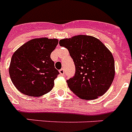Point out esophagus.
Returning a JSON list of instances; mask_svg holds the SVG:
<instances>
[{
  "instance_id": "esophagus-1",
  "label": "esophagus",
  "mask_w": 132,
  "mask_h": 132,
  "mask_svg": "<svg viewBox=\"0 0 132 132\" xmlns=\"http://www.w3.org/2000/svg\"><path fill=\"white\" fill-rule=\"evenodd\" d=\"M59 72H60V73L61 75L62 76L64 75V68H61V69L59 70Z\"/></svg>"
}]
</instances>
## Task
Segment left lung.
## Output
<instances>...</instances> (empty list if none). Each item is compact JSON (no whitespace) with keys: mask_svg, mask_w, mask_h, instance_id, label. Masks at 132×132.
Wrapping results in <instances>:
<instances>
[{"mask_svg":"<svg viewBox=\"0 0 132 132\" xmlns=\"http://www.w3.org/2000/svg\"><path fill=\"white\" fill-rule=\"evenodd\" d=\"M69 51L75 74L66 81L70 89L81 99L93 100L106 93L114 77L112 53L97 38L78 35L59 42Z\"/></svg>","mask_w":132,"mask_h":132,"instance_id":"left-lung-1","label":"left lung"}]
</instances>
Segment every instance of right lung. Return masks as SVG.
I'll list each match as a JSON object with an SVG mask.
<instances>
[{
    "label": "right lung",
    "instance_id": "1",
    "mask_svg": "<svg viewBox=\"0 0 132 132\" xmlns=\"http://www.w3.org/2000/svg\"><path fill=\"white\" fill-rule=\"evenodd\" d=\"M57 44V39L35 38L13 53L9 70L18 90L27 96L38 97L52 89L60 73L50 55Z\"/></svg>",
    "mask_w": 132,
    "mask_h": 132
}]
</instances>
